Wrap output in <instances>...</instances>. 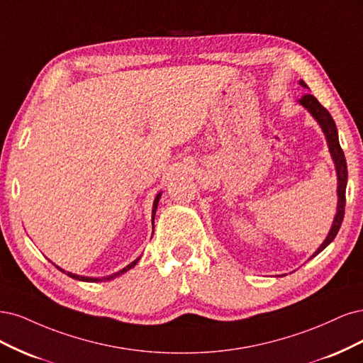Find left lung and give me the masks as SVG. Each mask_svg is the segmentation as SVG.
Listing matches in <instances>:
<instances>
[{"instance_id":"obj_1","label":"left lung","mask_w":363,"mask_h":363,"mask_svg":"<svg viewBox=\"0 0 363 363\" xmlns=\"http://www.w3.org/2000/svg\"><path fill=\"white\" fill-rule=\"evenodd\" d=\"M298 84L301 87L309 89L303 79L298 81ZM297 102L301 105V107H305L311 113L312 118L317 121L318 125L321 126V130L324 133V137L327 140V146H329V152H330V155H332V160L335 162V170H336V177H337V189H336L337 205H336V214H335L332 228H330L329 233H327L325 240L323 241V244L320 245L317 250L313 252V255L309 258V259H312L313 256H317L320 252H323L327 247V245H329L335 240L339 228H341V223H342V220H344V209H345V189H347L348 172H347V161H345V157H344V152L341 149V145H339L336 125H335V121H333V118L330 116V113L327 111L323 107V105L317 101V98L312 96V95L301 96Z\"/></svg>"}]
</instances>
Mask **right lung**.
<instances>
[{
    "mask_svg": "<svg viewBox=\"0 0 363 363\" xmlns=\"http://www.w3.org/2000/svg\"><path fill=\"white\" fill-rule=\"evenodd\" d=\"M160 197H161V193H158V194H157L155 201H154V206H152V229H154V220H155V213H157V208H158ZM152 233H154V232H152ZM140 258H142V256H138L137 259H134L131 264H128L125 268H122V270H119L118 273H113V274H110V276H105V277H87V276H79V274H74V273H71V272H65L63 268H60L58 265H55V267H57L58 270H60V272H63L65 274H67L69 277L77 279V280H81V282H107V280H113V279H116V277H119L121 274L126 273L128 270H131V268H134V267L137 265V262L140 261Z\"/></svg>",
    "mask_w": 363,
    "mask_h": 363,
    "instance_id": "right-lung-1",
    "label": "right lung"
}]
</instances>
